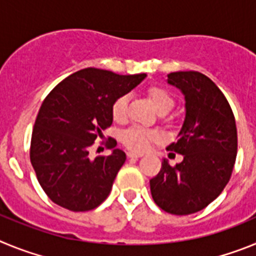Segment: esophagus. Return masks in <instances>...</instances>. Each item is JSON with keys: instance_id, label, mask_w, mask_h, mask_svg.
Listing matches in <instances>:
<instances>
[{"instance_id": "1", "label": "esophagus", "mask_w": 256, "mask_h": 256, "mask_svg": "<svg viewBox=\"0 0 256 256\" xmlns=\"http://www.w3.org/2000/svg\"><path fill=\"white\" fill-rule=\"evenodd\" d=\"M126 155H128V158H130V159H140V158H142V156H144V154L134 152V151H130V152L126 154Z\"/></svg>"}]
</instances>
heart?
Here are the masks:
<instances>
[{
  "label": "heart",
  "mask_w": 256,
  "mask_h": 256,
  "mask_svg": "<svg viewBox=\"0 0 256 256\" xmlns=\"http://www.w3.org/2000/svg\"><path fill=\"white\" fill-rule=\"evenodd\" d=\"M148 96L151 104L156 108L158 112H168L174 105V98L166 90L159 86H152L148 90ZM128 94H122L114 101L112 106V118L116 122H122L126 119L128 112ZM158 138V133L155 130H144L142 126H134L128 128L122 133V141L126 148L136 151H144L150 146L154 140Z\"/></svg>",
  "instance_id": "obj_1"
}]
</instances>
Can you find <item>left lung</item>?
<instances>
[{"label":"left lung","mask_w":256,"mask_h":256,"mask_svg":"<svg viewBox=\"0 0 256 256\" xmlns=\"http://www.w3.org/2000/svg\"><path fill=\"white\" fill-rule=\"evenodd\" d=\"M168 84L184 96V120L168 150L183 160L166 159L150 180L154 201L164 212L187 216L216 200L230 178L237 155V130L227 98L212 79L198 72L168 74Z\"/></svg>","instance_id":"1"}]
</instances>
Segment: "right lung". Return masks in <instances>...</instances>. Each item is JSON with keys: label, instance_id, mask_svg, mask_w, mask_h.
Masks as SVG:
<instances>
[{"label": "right lung", "instance_id": "right-lung-1", "mask_svg": "<svg viewBox=\"0 0 256 256\" xmlns=\"http://www.w3.org/2000/svg\"><path fill=\"white\" fill-rule=\"evenodd\" d=\"M146 74L119 76L94 68L76 72L44 98L32 133L30 162L40 187L55 204L87 212L106 200L126 152L90 158V148L112 124V106L130 92Z\"/></svg>", "mask_w": 256, "mask_h": 256}]
</instances>
